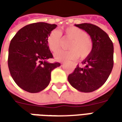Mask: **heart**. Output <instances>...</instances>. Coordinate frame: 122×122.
<instances>
[{
	"label": "heart",
	"instance_id": "1",
	"mask_svg": "<svg viewBox=\"0 0 122 122\" xmlns=\"http://www.w3.org/2000/svg\"><path fill=\"white\" fill-rule=\"evenodd\" d=\"M71 39L68 45V50H60L54 54L58 61L75 60L79 55L81 58H86L92 52L93 45L91 39L87 36L86 32L75 26H69L59 32L53 30L47 38V44L49 49L55 52L60 47L61 35Z\"/></svg>",
	"mask_w": 122,
	"mask_h": 122
}]
</instances>
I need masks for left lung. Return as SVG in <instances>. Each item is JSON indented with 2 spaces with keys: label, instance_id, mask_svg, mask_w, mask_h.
<instances>
[{
  "label": "left lung",
  "instance_id": "obj_1",
  "mask_svg": "<svg viewBox=\"0 0 122 122\" xmlns=\"http://www.w3.org/2000/svg\"><path fill=\"white\" fill-rule=\"evenodd\" d=\"M75 26L90 36L93 47L85 59L83 67L77 66L68 80L72 86L82 92H92L101 87L107 80L113 66V45L104 30L92 24L84 23Z\"/></svg>",
  "mask_w": 122,
  "mask_h": 122
}]
</instances>
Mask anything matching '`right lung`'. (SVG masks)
Here are the masks:
<instances>
[{"mask_svg": "<svg viewBox=\"0 0 122 122\" xmlns=\"http://www.w3.org/2000/svg\"><path fill=\"white\" fill-rule=\"evenodd\" d=\"M56 24L37 22L21 28L11 41L8 66L13 79L21 89L30 93L43 90L49 85L51 73L60 66L46 60L53 55L47 38Z\"/></svg>", "mask_w": 122, "mask_h": 122, "instance_id": "right-lung-1", "label": "right lung"}]
</instances>
